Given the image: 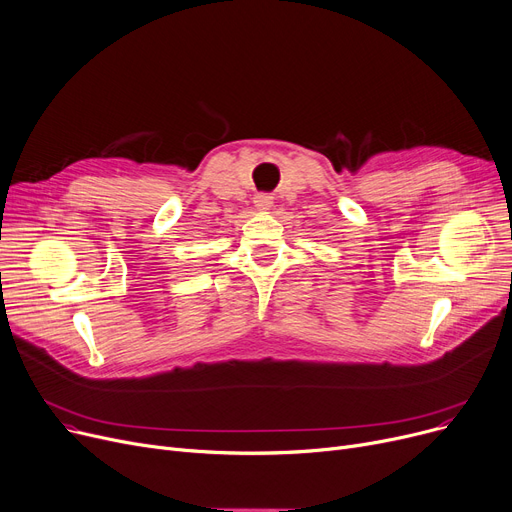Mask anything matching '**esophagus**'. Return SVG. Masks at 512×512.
Masks as SVG:
<instances>
[{"instance_id":"esophagus-1","label":"esophagus","mask_w":512,"mask_h":512,"mask_svg":"<svg viewBox=\"0 0 512 512\" xmlns=\"http://www.w3.org/2000/svg\"><path fill=\"white\" fill-rule=\"evenodd\" d=\"M255 207H257V211H270L272 209V205H274V198L270 196V194H257L255 196Z\"/></svg>"}]
</instances>
